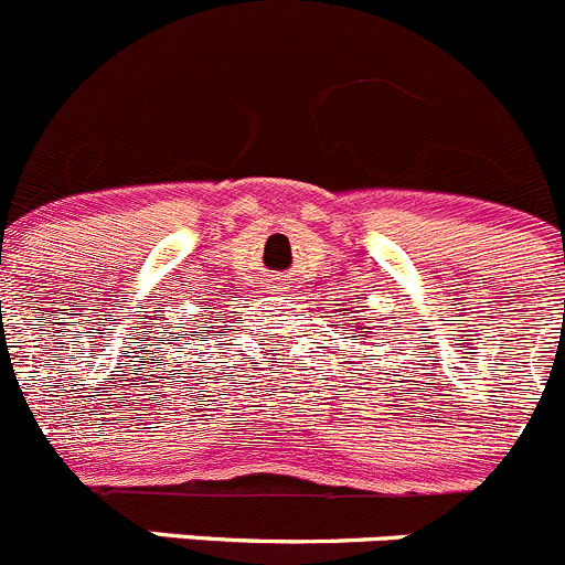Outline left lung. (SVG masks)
I'll return each mask as SVG.
<instances>
[{"instance_id":"1","label":"left lung","mask_w":565,"mask_h":565,"mask_svg":"<svg viewBox=\"0 0 565 565\" xmlns=\"http://www.w3.org/2000/svg\"><path fill=\"white\" fill-rule=\"evenodd\" d=\"M363 332H369V330H366V327H363ZM352 338H354V341H358V335H352Z\"/></svg>"}]
</instances>
